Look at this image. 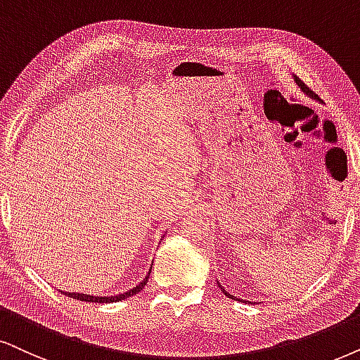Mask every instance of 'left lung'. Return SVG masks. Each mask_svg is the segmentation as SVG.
<instances>
[{
    "label": "left lung",
    "instance_id": "left-lung-1",
    "mask_svg": "<svg viewBox=\"0 0 360 360\" xmlns=\"http://www.w3.org/2000/svg\"><path fill=\"white\" fill-rule=\"evenodd\" d=\"M292 78H294V81H295V84H297V86H299V88H301V91H302V93H304V94H307V96H309V98L316 99V101H321V99H319V96H317V94H316V93H312V91H311V89H309V88H307V86H306V84H304V83H302V81L297 78V76H295V75H292ZM217 285H219V288H221V290H222V292H224V295H227V297H231V299H234V295H233V294H229V292H227V290H226L224 288H222V285L219 284V282H217Z\"/></svg>",
    "mask_w": 360,
    "mask_h": 360
}]
</instances>
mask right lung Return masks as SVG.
<instances>
[{"mask_svg":"<svg viewBox=\"0 0 360 360\" xmlns=\"http://www.w3.org/2000/svg\"><path fill=\"white\" fill-rule=\"evenodd\" d=\"M149 274H151V271L148 272L146 277H144L143 281L139 282L138 285L133 289L126 290V292L122 294H115V295H93V294H81V292H68V290H61L63 294L68 295V297H72V299H78V301H84V302H94V304H109V302H120V301H124V299L131 297V295L138 294L139 290H143L144 285L148 284V279H149Z\"/></svg>","mask_w":360,"mask_h":360,"instance_id":"obj_1","label":"right lung"}]
</instances>
